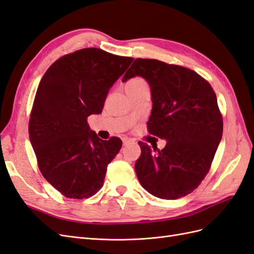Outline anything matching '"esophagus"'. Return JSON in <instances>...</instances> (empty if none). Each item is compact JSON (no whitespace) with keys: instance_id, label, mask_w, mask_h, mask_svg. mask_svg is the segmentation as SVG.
<instances>
[{"instance_id":"esophagus-1","label":"esophagus","mask_w":254,"mask_h":254,"mask_svg":"<svg viewBox=\"0 0 254 254\" xmlns=\"http://www.w3.org/2000/svg\"><path fill=\"white\" fill-rule=\"evenodd\" d=\"M130 143H132L131 139H128V137H123V145H128Z\"/></svg>"}]
</instances>
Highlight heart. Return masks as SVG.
I'll list each match as a JSON object with an SVG mask.
<instances>
[{"mask_svg": "<svg viewBox=\"0 0 254 254\" xmlns=\"http://www.w3.org/2000/svg\"><path fill=\"white\" fill-rule=\"evenodd\" d=\"M137 82H143V80L142 79H132V80H130L127 84H131V83H137Z\"/></svg>", "mask_w": 254, "mask_h": 254, "instance_id": "heart-1", "label": "heart"}]
</instances>
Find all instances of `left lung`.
<instances>
[{"label":"left lung","instance_id":"8db88e82","mask_svg":"<svg viewBox=\"0 0 254 254\" xmlns=\"http://www.w3.org/2000/svg\"><path fill=\"white\" fill-rule=\"evenodd\" d=\"M141 76L151 91L148 132L166 140L163 149L139 142L134 168L141 186L161 199L191 193L209 173L222 136V118L211 84L196 72L157 59L137 58L122 81Z\"/></svg>","mask_w":254,"mask_h":254}]
</instances>
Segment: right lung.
<instances>
[{
    "label": "right lung",
    "mask_w": 254,
    "mask_h": 254,
    "mask_svg": "<svg viewBox=\"0 0 254 254\" xmlns=\"http://www.w3.org/2000/svg\"><path fill=\"white\" fill-rule=\"evenodd\" d=\"M89 48L56 60L37 89L28 133L43 177L67 198L83 199L102 189L107 166L122 141H104L87 119L102 113L109 89L132 63Z\"/></svg>",
    "instance_id": "right-lung-1"
}]
</instances>
